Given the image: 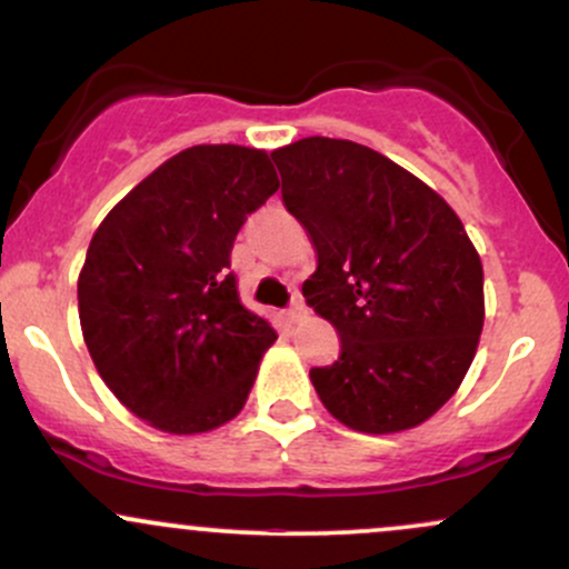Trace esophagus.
<instances>
[{
	"instance_id": "obj_1",
	"label": "esophagus",
	"mask_w": 569,
	"mask_h": 569,
	"mask_svg": "<svg viewBox=\"0 0 569 569\" xmlns=\"http://www.w3.org/2000/svg\"><path fill=\"white\" fill-rule=\"evenodd\" d=\"M305 316H307L305 302H302V299H293V305L289 307V310H286V318H289L291 323H297V321H302Z\"/></svg>"
}]
</instances>
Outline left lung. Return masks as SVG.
Instances as JSON below:
<instances>
[{"label":"left lung","mask_w":569,"mask_h":569,"mask_svg":"<svg viewBox=\"0 0 569 569\" xmlns=\"http://www.w3.org/2000/svg\"><path fill=\"white\" fill-rule=\"evenodd\" d=\"M272 160L318 257L302 293L339 335L337 361L310 369L318 398L358 433L417 428L479 348V251L436 189L363 143L310 136Z\"/></svg>","instance_id":"1"}]
</instances>
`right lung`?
Here are the masks:
<instances>
[{"mask_svg":"<svg viewBox=\"0 0 569 569\" xmlns=\"http://www.w3.org/2000/svg\"><path fill=\"white\" fill-rule=\"evenodd\" d=\"M278 187L264 149L198 143L93 232L77 280L82 337L107 388L147 426L208 433L246 407L278 337L240 305L230 251Z\"/></svg>","mask_w":569,"mask_h":569,"instance_id":"add662e5","label":"right lung"}]
</instances>
